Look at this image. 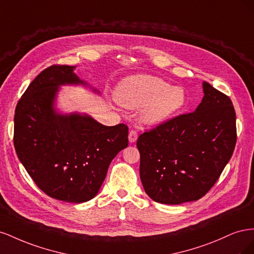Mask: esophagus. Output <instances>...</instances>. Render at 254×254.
Segmentation results:
<instances>
[{
  "instance_id": "1",
  "label": "esophagus",
  "mask_w": 254,
  "mask_h": 254,
  "mask_svg": "<svg viewBox=\"0 0 254 254\" xmlns=\"http://www.w3.org/2000/svg\"><path fill=\"white\" fill-rule=\"evenodd\" d=\"M137 136H139V134H137L135 130H130L129 135H128V140L130 143H134L137 140Z\"/></svg>"
}]
</instances>
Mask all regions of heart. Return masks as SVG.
<instances>
[{
    "label": "heart",
    "instance_id": "obj_1",
    "mask_svg": "<svg viewBox=\"0 0 254 254\" xmlns=\"http://www.w3.org/2000/svg\"><path fill=\"white\" fill-rule=\"evenodd\" d=\"M118 103L128 109L144 107L141 118L148 125H157L170 119L186 104L187 95L179 86L151 75L130 76L117 90Z\"/></svg>",
    "mask_w": 254,
    "mask_h": 254
}]
</instances>
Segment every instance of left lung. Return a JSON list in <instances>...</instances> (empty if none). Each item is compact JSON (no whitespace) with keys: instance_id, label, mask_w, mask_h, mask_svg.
Segmentation results:
<instances>
[{"instance_id":"obj_1","label":"left lung","mask_w":254,"mask_h":254,"mask_svg":"<svg viewBox=\"0 0 254 254\" xmlns=\"http://www.w3.org/2000/svg\"><path fill=\"white\" fill-rule=\"evenodd\" d=\"M194 112L178 115L139 136L140 177L153 201H195L211 190L231 159L236 117L229 96L202 83Z\"/></svg>"}]
</instances>
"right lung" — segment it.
<instances>
[{
	"label": "right lung",
	"mask_w": 254,
	"mask_h": 254,
	"mask_svg": "<svg viewBox=\"0 0 254 254\" xmlns=\"http://www.w3.org/2000/svg\"><path fill=\"white\" fill-rule=\"evenodd\" d=\"M74 68L52 65L30 82L14 111L13 144L42 191L57 200L81 203L96 196L111 161L128 146V127L105 126L87 114L55 110L59 86H88Z\"/></svg>",
	"instance_id": "right-lung-1"
}]
</instances>
